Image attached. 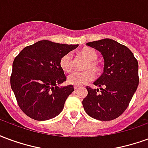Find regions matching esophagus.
I'll return each instance as SVG.
<instances>
[{"label":"esophagus","mask_w":148,"mask_h":148,"mask_svg":"<svg viewBox=\"0 0 148 148\" xmlns=\"http://www.w3.org/2000/svg\"><path fill=\"white\" fill-rule=\"evenodd\" d=\"M80 86H74V90H77V89H78V88H80Z\"/></svg>","instance_id":"esophagus-1"}]
</instances>
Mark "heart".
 <instances>
[{"label":"heart","instance_id":"1","mask_svg":"<svg viewBox=\"0 0 148 148\" xmlns=\"http://www.w3.org/2000/svg\"><path fill=\"white\" fill-rule=\"evenodd\" d=\"M79 55L83 56L88 62L86 65V69L87 71L83 72H74L68 77V82L71 85L81 86L94 78V74H99L101 71V66L97 59V53L95 50L90 47H85L79 51ZM59 66L65 73H71L73 71V61L72 56L70 53L64 55L59 61ZM92 70L93 71H92Z\"/></svg>","mask_w":148,"mask_h":148}]
</instances>
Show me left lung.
<instances>
[{
    "mask_svg": "<svg viewBox=\"0 0 148 148\" xmlns=\"http://www.w3.org/2000/svg\"><path fill=\"white\" fill-rule=\"evenodd\" d=\"M99 51L105 60L104 72L94 82L98 89L86 86L88 95L82 101L84 109L91 117L107 121L124 112L139 85L138 62L126 46L113 39L87 42Z\"/></svg>",
    "mask_w": 148,
    "mask_h": 148,
    "instance_id": "1",
    "label": "left lung"
}]
</instances>
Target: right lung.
<instances>
[{"instance_id":"obj_1","label":"right lung","mask_w":148,"mask_h":148,"mask_svg":"<svg viewBox=\"0 0 148 148\" xmlns=\"http://www.w3.org/2000/svg\"><path fill=\"white\" fill-rule=\"evenodd\" d=\"M77 46L41 40L24 47L15 58L11 88L18 106L27 116L47 121L63 109L74 86H58L66 80L59 61Z\"/></svg>"}]
</instances>
